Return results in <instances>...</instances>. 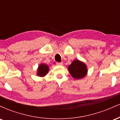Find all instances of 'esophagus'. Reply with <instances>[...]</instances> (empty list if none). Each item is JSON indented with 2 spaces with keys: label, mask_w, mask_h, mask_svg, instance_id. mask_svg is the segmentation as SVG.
<instances>
[{
  "label": "esophagus",
  "mask_w": 120,
  "mask_h": 120,
  "mask_svg": "<svg viewBox=\"0 0 120 120\" xmlns=\"http://www.w3.org/2000/svg\"><path fill=\"white\" fill-rule=\"evenodd\" d=\"M56 65H63V63L62 62H61V63H56Z\"/></svg>",
  "instance_id": "esophagus-1"
}]
</instances>
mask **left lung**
<instances>
[{
    "label": "left lung",
    "instance_id": "1",
    "mask_svg": "<svg viewBox=\"0 0 120 120\" xmlns=\"http://www.w3.org/2000/svg\"><path fill=\"white\" fill-rule=\"evenodd\" d=\"M68 70L71 75L75 79H81L86 76L87 69L83 62L78 60H74L68 67Z\"/></svg>",
    "mask_w": 120,
    "mask_h": 120
}]
</instances>
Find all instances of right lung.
I'll use <instances>...</instances> for the list:
<instances>
[{"label":"right lung","instance_id":"1","mask_svg":"<svg viewBox=\"0 0 120 120\" xmlns=\"http://www.w3.org/2000/svg\"><path fill=\"white\" fill-rule=\"evenodd\" d=\"M49 71V67H48L47 65L45 64H41L39 66V67H38L37 75L40 77L45 76V75H46L47 73Z\"/></svg>","mask_w":120,"mask_h":120}]
</instances>
